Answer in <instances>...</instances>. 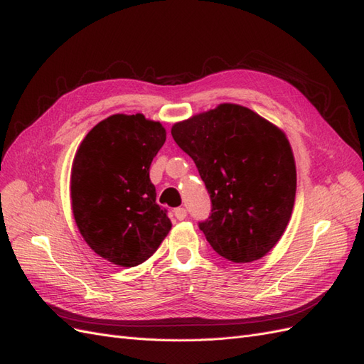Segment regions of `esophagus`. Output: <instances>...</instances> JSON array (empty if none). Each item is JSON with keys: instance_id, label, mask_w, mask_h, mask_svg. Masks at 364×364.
<instances>
[{"instance_id": "esophagus-1", "label": "esophagus", "mask_w": 364, "mask_h": 364, "mask_svg": "<svg viewBox=\"0 0 364 364\" xmlns=\"http://www.w3.org/2000/svg\"><path fill=\"white\" fill-rule=\"evenodd\" d=\"M174 217L178 220H185L186 218V209L185 208H176L174 209Z\"/></svg>"}]
</instances>
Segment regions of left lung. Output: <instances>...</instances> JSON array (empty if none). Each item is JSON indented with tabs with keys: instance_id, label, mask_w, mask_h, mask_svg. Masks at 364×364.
Instances as JSON below:
<instances>
[{
	"instance_id": "1",
	"label": "left lung",
	"mask_w": 364,
	"mask_h": 364,
	"mask_svg": "<svg viewBox=\"0 0 364 364\" xmlns=\"http://www.w3.org/2000/svg\"><path fill=\"white\" fill-rule=\"evenodd\" d=\"M211 197L199 223L213 249L232 262H252L277 246L296 196V164L284 132L250 109L222 103L171 127Z\"/></svg>"
}]
</instances>
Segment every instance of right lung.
<instances>
[{
  "mask_svg": "<svg viewBox=\"0 0 364 364\" xmlns=\"http://www.w3.org/2000/svg\"><path fill=\"white\" fill-rule=\"evenodd\" d=\"M167 132L142 114H115L94 126L75 151L71 208L83 240L119 267L149 259L171 229L156 203L150 164Z\"/></svg>",
  "mask_w": 364,
  "mask_h": 364,
  "instance_id": "1",
  "label": "right lung"
}]
</instances>
